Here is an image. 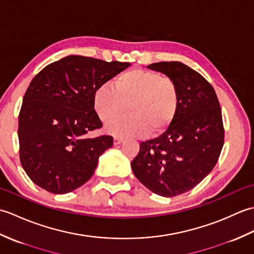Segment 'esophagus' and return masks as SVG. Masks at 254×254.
Wrapping results in <instances>:
<instances>
[{
	"label": "esophagus",
	"mask_w": 254,
	"mask_h": 254,
	"mask_svg": "<svg viewBox=\"0 0 254 254\" xmlns=\"http://www.w3.org/2000/svg\"><path fill=\"white\" fill-rule=\"evenodd\" d=\"M122 142H123V138L122 137L115 136V138H113V144H115V145H119V144H121Z\"/></svg>",
	"instance_id": "1"
}]
</instances>
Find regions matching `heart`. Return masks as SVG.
Returning <instances> with one entry per match:
<instances>
[{
    "mask_svg": "<svg viewBox=\"0 0 254 254\" xmlns=\"http://www.w3.org/2000/svg\"><path fill=\"white\" fill-rule=\"evenodd\" d=\"M129 106L130 116L115 121ZM180 89L175 79L142 68H132L113 79V87L101 85L94 95V107L107 131L119 137L159 135L179 110Z\"/></svg>",
    "mask_w": 254,
    "mask_h": 254,
    "instance_id": "b5f03b06",
    "label": "heart"
}]
</instances>
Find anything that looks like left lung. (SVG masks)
<instances>
[{
	"mask_svg": "<svg viewBox=\"0 0 254 254\" xmlns=\"http://www.w3.org/2000/svg\"><path fill=\"white\" fill-rule=\"evenodd\" d=\"M147 67L176 80L180 106L161 135L139 144L131 166L148 190L172 197L195 188L216 165L225 135L222 109L212 85L186 64L158 62Z\"/></svg>",
	"mask_w": 254,
	"mask_h": 254,
	"instance_id": "left-lung-1",
	"label": "left lung"
}]
</instances>
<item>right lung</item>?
<instances>
[{
	"label": "right lung",
	"instance_id": "add662e5",
	"mask_svg": "<svg viewBox=\"0 0 254 254\" xmlns=\"http://www.w3.org/2000/svg\"><path fill=\"white\" fill-rule=\"evenodd\" d=\"M128 62L68 56L32 78L18 116L19 159L31 181L55 194L82 187L113 137L87 134L102 127L94 108L97 88Z\"/></svg>",
	"mask_w": 254,
	"mask_h": 254
}]
</instances>
